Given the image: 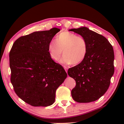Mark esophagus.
<instances>
[{"label": "esophagus", "mask_w": 124, "mask_h": 124, "mask_svg": "<svg viewBox=\"0 0 124 124\" xmlns=\"http://www.w3.org/2000/svg\"><path fill=\"white\" fill-rule=\"evenodd\" d=\"M63 67H64V68L65 70H66V72H67V70H68V68H67V67H65V66H64Z\"/></svg>", "instance_id": "1"}]
</instances>
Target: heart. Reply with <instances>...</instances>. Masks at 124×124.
<instances>
[{
  "instance_id": "b5f03b06",
  "label": "heart",
  "mask_w": 124,
  "mask_h": 124,
  "mask_svg": "<svg viewBox=\"0 0 124 124\" xmlns=\"http://www.w3.org/2000/svg\"><path fill=\"white\" fill-rule=\"evenodd\" d=\"M54 41L50 42L48 51L50 57L55 61L60 60L62 52L64 54L60 62L63 64H79L87 55V44L83 37L63 31L56 36Z\"/></svg>"
}]
</instances>
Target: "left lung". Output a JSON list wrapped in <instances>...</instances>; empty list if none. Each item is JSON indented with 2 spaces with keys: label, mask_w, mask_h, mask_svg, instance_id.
<instances>
[{
  "label": "left lung",
  "mask_w": 124,
  "mask_h": 124,
  "mask_svg": "<svg viewBox=\"0 0 124 124\" xmlns=\"http://www.w3.org/2000/svg\"><path fill=\"white\" fill-rule=\"evenodd\" d=\"M87 42L88 51L83 61L69 69L68 74L76 82L71 92L75 101H95L107 91L114 72V50L106 38L85 27L70 29Z\"/></svg>",
  "instance_id": "left-lung-1"
}]
</instances>
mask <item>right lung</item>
<instances>
[{
    "label": "right lung",
    "instance_id": "right-lung-1",
    "mask_svg": "<svg viewBox=\"0 0 124 124\" xmlns=\"http://www.w3.org/2000/svg\"><path fill=\"white\" fill-rule=\"evenodd\" d=\"M60 29L38 31L20 37L9 54L11 82L18 97L34 107L51 106L67 74L54 62L48 45Z\"/></svg>",
    "mask_w": 124,
    "mask_h": 124
}]
</instances>
